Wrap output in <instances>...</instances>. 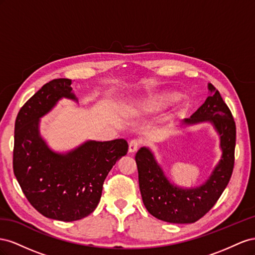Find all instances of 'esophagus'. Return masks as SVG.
<instances>
[{
	"instance_id": "1",
	"label": "esophagus",
	"mask_w": 255,
	"mask_h": 255,
	"mask_svg": "<svg viewBox=\"0 0 255 255\" xmlns=\"http://www.w3.org/2000/svg\"><path fill=\"white\" fill-rule=\"evenodd\" d=\"M139 146H140V144L137 141H135V140L130 141V143H129V152H130V154H133V152H135L137 149H139Z\"/></svg>"
}]
</instances>
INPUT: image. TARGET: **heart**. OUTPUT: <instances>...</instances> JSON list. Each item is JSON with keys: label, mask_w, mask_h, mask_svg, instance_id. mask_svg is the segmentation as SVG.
Returning a JSON list of instances; mask_svg holds the SVG:
<instances>
[{"label": "heart", "mask_w": 255, "mask_h": 255, "mask_svg": "<svg viewBox=\"0 0 255 255\" xmlns=\"http://www.w3.org/2000/svg\"><path fill=\"white\" fill-rule=\"evenodd\" d=\"M176 95L170 92H162L159 94H155L148 98L136 101V103L128 106L125 109V114L128 116L132 115H142L154 112L158 109L169 105L172 100L175 99Z\"/></svg>", "instance_id": "b5f03b06"}]
</instances>
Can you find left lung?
Instances as JSON below:
<instances>
[{
  "label": "left lung",
  "mask_w": 255,
  "mask_h": 255,
  "mask_svg": "<svg viewBox=\"0 0 255 255\" xmlns=\"http://www.w3.org/2000/svg\"><path fill=\"white\" fill-rule=\"evenodd\" d=\"M209 96L180 127L210 123L219 135L221 159L204 184L183 188L165 176L154 152L141 147L135 155L142 200L148 213L170 223H193L208 213L227 188L234 168L236 125L220 93L208 83Z\"/></svg>",
  "instance_id": "left-lung-1"
}]
</instances>
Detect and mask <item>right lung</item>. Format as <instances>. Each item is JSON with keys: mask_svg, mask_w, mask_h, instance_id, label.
I'll use <instances>...</instances> for the list:
<instances>
[{"mask_svg": "<svg viewBox=\"0 0 255 255\" xmlns=\"http://www.w3.org/2000/svg\"><path fill=\"white\" fill-rule=\"evenodd\" d=\"M63 98L78 103L71 80L43 85L20 109L14 123L13 173L27 201L42 216L65 222L80 220L97 207L104 181L128 151L124 139L86 141L66 152L49 147L40 119Z\"/></svg>", "mask_w": 255, "mask_h": 255, "instance_id": "obj_1", "label": "right lung"}]
</instances>
